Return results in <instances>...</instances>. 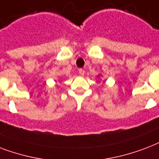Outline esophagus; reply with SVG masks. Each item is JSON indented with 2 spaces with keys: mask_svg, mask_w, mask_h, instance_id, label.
I'll list each match as a JSON object with an SVG mask.
<instances>
[{
  "mask_svg": "<svg viewBox=\"0 0 159 159\" xmlns=\"http://www.w3.org/2000/svg\"><path fill=\"white\" fill-rule=\"evenodd\" d=\"M79 73H80V75H84V70L83 69H80V70H79Z\"/></svg>",
  "mask_w": 159,
  "mask_h": 159,
  "instance_id": "obj_1",
  "label": "esophagus"
}]
</instances>
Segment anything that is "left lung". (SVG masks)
I'll list each match as a JSON object with an SVG mask.
<instances>
[{
    "mask_svg": "<svg viewBox=\"0 0 159 159\" xmlns=\"http://www.w3.org/2000/svg\"><path fill=\"white\" fill-rule=\"evenodd\" d=\"M99 75H98V76H99Z\"/></svg>",
    "mask_w": 159,
    "mask_h": 159,
    "instance_id": "left-lung-1",
    "label": "left lung"
}]
</instances>
